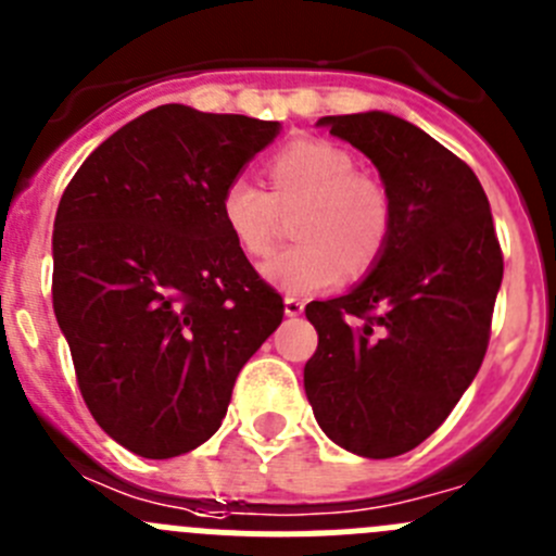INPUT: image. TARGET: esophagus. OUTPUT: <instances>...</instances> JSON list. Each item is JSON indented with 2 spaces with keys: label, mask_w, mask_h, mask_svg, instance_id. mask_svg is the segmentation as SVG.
I'll return each instance as SVG.
<instances>
[{
  "label": "esophagus",
  "mask_w": 556,
  "mask_h": 556,
  "mask_svg": "<svg viewBox=\"0 0 556 556\" xmlns=\"http://www.w3.org/2000/svg\"><path fill=\"white\" fill-rule=\"evenodd\" d=\"M304 313V302L302 299H295V295H288L285 299V315H290V318H295V315Z\"/></svg>",
  "instance_id": "esophagus-1"
}]
</instances>
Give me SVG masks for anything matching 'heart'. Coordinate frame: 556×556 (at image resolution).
<instances>
[{
  "label": "heart",
  "instance_id": "1",
  "mask_svg": "<svg viewBox=\"0 0 556 556\" xmlns=\"http://www.w3.org/2000/svg\"><path fill=\"white\" fill-rule=\"evenodd\" d=\"M271 191L236 175L219 194L225 230L247 257L271 252L282 211L302 207L295 238L302 243L277 252L263 266L268 282L285 293H315L340 282L349 266L365 271L387 249L395 205L387 186L356 173V159L318 137L279 148L268 161Z\"/></svg>",
  "mask_w": 556,
  "mask_h": 556
}]
</instances>
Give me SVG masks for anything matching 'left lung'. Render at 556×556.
<instances>
[{"label": "left lung", "instance_id": "8db88e82", "mask_svg": "<svg viewBox=\"0 0 556 556\" xmlns=\"http://www.w3.org/2000/svg\"><path fill=\"white\" fill-rule=\"evenodd\" d=\"M318 126L376 164L395 225L365 282L307 304L318 349L304 389L331 442L395 458L450 417L480 370L505 261L477 175L422 128L387 112Z\"/></svg>", "mask_w": 556, "mask_h": 556}]
</instances>
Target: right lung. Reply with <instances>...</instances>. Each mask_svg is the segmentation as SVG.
<instances>
[{"instance_id": "1", "label": "right lung", "mask_w": 556, "mask_h": 556, "mask_svg": "<svg viewBox=\"0 0 556 556\" xmlns=\"http://www.w3.org/2000/svg\"><path fill=\"white\" fill-rule=\"evenodd\" d=\"M279 123L167 103L98 144L54 219V315L96 422L142 458L219 430L249 356L282 324L219 216Z\"/></svg>"}]
</instances>
